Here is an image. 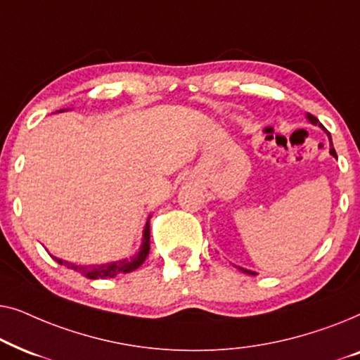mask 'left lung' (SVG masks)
<instances>
[{
    "instance_id": "8db88e82",
    "label": "left lung",
    "mask_w": 360,
    "mask_h": 360,
    "mask_svg": "<svg viewBox=\"0 0 360 360\" xmlns=\"http://www.w3.org/2000/svg\"><path fill=\"white\" fill-rule=\"evenodd\" d=\"M307 117H308V121H309V122H311V124H319V126H321V127H323V124H321V122H319V121H318V117H314L313 115H309V112H308V115H307ZM323 129H324V127H323ZM324 132H326V134H328V137H329V142H331V149H329V154H331L333 157H336V159H338V155H336V150H334V147H333L331 134H329V132H328L326 129H324ZM239 270H240V272L248 274V275H255V272H252V270H248V269H243V267H239Z\"/></svg>"
}]
</instances>
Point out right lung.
<instances>
[{
    "mask_svg": "<svg viewBox=\"0 0 360 360\" xmlns=\"http://www.w3.org/2000/svg\"><path fill=\"white\" fill-rule=\"evenodd\" d=\"M149 250H150V226H149V219H147V223L144 226V233H142V244L134 257L122 259V260H117V262L103 264V265H77V264L67 262V260L53 257V255H52V259L60 265H67L68 269L77 270V272L85 275L86 278H91V280L106 278V277L112 278V277H116L117 274H129V272H132V270H136L137 267H141V265L144 264L147 255H149Z\"/></svg>",
    "mask_w": 360,
    "mask_h": 360,
    "instance_id": "obj_1",
    "label": "right lung"
}]
</instances>
